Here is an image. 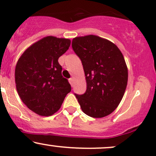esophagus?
Segmentation results:
<instances>
[{
  "label": "esophagus",
  "mask_w": 156,
  "mask_h": 156,
  "mask_svg": "<svg viewBox=\"0 0 156 156\" xmlns=\"http://www.w3.org/2000/svg\"><path fill=\"white\" fill-rule=\"evenodd\" d=\"M69 83H70V84L71 85H73V82H74V79H73V78H69Z\"/></svg>",
  "instance_id": "esophagus-1"
}]
</instances>
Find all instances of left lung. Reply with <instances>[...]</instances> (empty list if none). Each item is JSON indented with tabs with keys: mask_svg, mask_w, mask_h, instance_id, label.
I'll use <instances>...</instances> for the list:
<instances>
[{
	"mask_svg": "<svg viewBox=\"0 0 156 156\" xmlns=\"http://www.w3.org/2000/svg\"><path fill=\"white\" fill-rule=\"evenodd\" d=\"M72 47L81 60L87 91L75 94L82 111L94 118L108 116L119 105L128 83L122 53L108 39L95 35L76 37Z\"/></svg>",
	"mask_w": 156,
	"mask_h": 156,
	"instance_id": "1",
	"label": "left lung"
}]
</instances>
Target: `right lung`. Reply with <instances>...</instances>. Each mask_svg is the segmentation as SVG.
I'll return each instance as SVG.
<instances>
[{"instance_id":"obj_1","label":"right lung","mask_w":156,"mask_h":156,"mask_svg":"<svg viewBox=\"0 0 156 156\" xmlns=\"http://www.w3.org/2000/svg\"><path fill=\"white\" fill-rule=\"evenodd\" d=\"M70 42L69 39L48 36L27 48L17 61L15 74L17 93L24 104L39 115H53L71 91L58 62Z\"/></svg>"}]
</instances>
